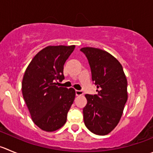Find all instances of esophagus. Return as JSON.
<instances>
[{
  "mask_svg": "<svg viewBox=\"0 0 153 153\" xmlns=\"http://www.w3.org/2000/svg\"><path fill=\"white\" fill-rule=\"evenodd\" d=\"M83 94V92L82 91H80V90H76V96H79Z\"/></svg>",
  "mask_w": 153,
  "mask_h": 153,
  "instance_id": "1",
  "label": "esophagus"
}]
</instances>
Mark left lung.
<instances>
[{
    "instance_id": "8db88e82",
    "label": "left lung",
    "mask_w": 153,
    "mask_h": 153,
    "mask_svg": "<svg viewBox=\"0 0 153 153\" xmlns=\"http://www.w3.org/2000/svg\"><path fill=\"white\" fill-rule=\"evenodd\" d=\"M91 71V79L97 85V94H85L84 123L97 135L111 132L119 123L128 99L127 79L123 66L111 54L102 49L84 47Z\"/></svg>"
}]
</instances>
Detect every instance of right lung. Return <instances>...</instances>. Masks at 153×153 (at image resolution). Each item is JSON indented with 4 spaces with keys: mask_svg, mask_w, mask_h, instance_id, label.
Wrapping results in <instances>:
<instances>
[{
    "mask_svg": "<svg viewBox=\"0 0 153 153\" xmlns=\"http://www.w3.org/2000/svg\"><path fill=\"white\" fill-rule=\"evenodd\" d=\"M75 46H49L33 58L25 72L22 91L30 116L45 131H55L67 121L74 103L73 88L59 87L56 81L65 79L64 65Z\"/></svg>",
    "mask_w": 153,
    "mask_h": 153,
    "instance_id": "right-lung-1",
    "label": "right lung"
}]
</instances>
